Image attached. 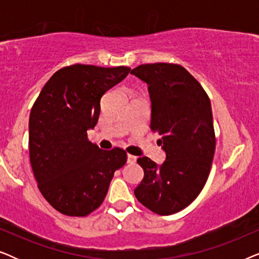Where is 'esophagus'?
<instances>
[{"label": "esophagus", "instance_id": "34e87169", "mask_svg": "<svg viewBox=\"0 0 259 259\" xmlns=\"http://www.w3.org/2000/svg\"><path fill=\"white\" fill-rule=\"evenodd\" d=\"M136 161H137V157H134L132 154H127V162L132 164V162H136Z\"/></svg>", "mask_w": 259, "mask_h": 259}]
</instances>
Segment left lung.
<instances>
[{"label":"left lung","mask_w":259,"mask_h":259,"mask_svg":"<svg viewBox=\"0 0 259 259\" xmlns=\"http://www.w3.org/2000/svg\"><path fill=\"white\" fill-rule=\"evenodd\" d=\"M131 74L148 84L151 123L166 154L157 165L138 158L144 179L137 199L154 213L167 215L192 203L206 183L213 160L215 137L211 102L200 83L175 63H147Z\"/></svg>","instance_id":"8db88e82"}]
</instances>
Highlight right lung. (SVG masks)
Instances as JSON below:
<instances>
[{"label": "right lung", "instance_id": "obj_1", "mask_svg": "<svg viewBox=\"0 0 259 259\" xmlns=\"http://www.w3.org/2000/svg\"><path fill=\"white\" fill-rule=\"evenodd\" d=\"M125 66L63 67L47 81L29 116V157L42 196L66 215L84 217L100 206L114 172L126 164L121 148L88 141L106 92L128 75Z\"/></svg>", "mask_w": 259, "mask_h": 259}]
</instances>
